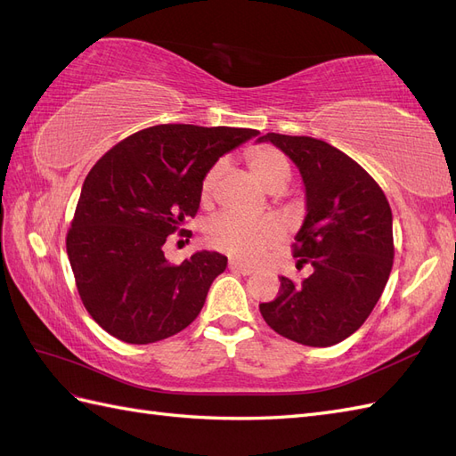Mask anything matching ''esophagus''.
Returning <instances> with one entry per match:
<instances>
[{"label": "esophagus", "mask_w": 456, "mask_h": 456, "mask_svg": "<svg viewBox=\"0 0 456 456\" xmlns=\"http://www.w3.org/2000/svg\"><path fill=\"white\" fill-rule=\"evenodd\" d=\"M232 272H236V273H241V275H251L255 270L251 268V266H247V265H241V262H236V260H232L230 262V266H228Z\"/></svg>", "instance_id": "esophagus-1"}]
</instances>
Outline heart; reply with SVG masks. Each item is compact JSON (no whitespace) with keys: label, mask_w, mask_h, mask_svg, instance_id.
I'll return each instance as SVG.
<instances>
[{"label":"heart","mask_w":456,"mask_h":456,"mask_svg":"<svg viewBox=\"0 0 456 456\" xmlns=\"http://www.w3.org/2000/svg\"><path fill=\"white\" fill-rule=\"evenodd\" d=\"M247 161L258 183L266 190L285 188L291 178V165L280 150L272 146H256L249 150ZM223 171V163L216 161L205 173L201 181V200L211 198L215 184ZM283 224L275 216H247L240 213H223L211 220L207 228V240L215 249L223 251L243 262H256L270 247L283 240Z\"/></svg>","instance_id":"1"}]
</instances>
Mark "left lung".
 I'll list each match as a JSON object with an SVG mask.
<instances>
[{"mask_svg": "<svg viewBox=\"0 0 456 456\" xmlns=\"http://www.w3.org/2000/svg\"><path fill=\"white\" fill-rule=\"evenodd\" d=\"M256 142L280 148L302 176L306 216L293 247L298 265L312 266L302 283L281 275L260 314L289 340L333 346L363 325L390 278V203L363 167L323 141L268 133Z\"/></svg>", "mask_w": 456, "mask_h": 456, "instance_id": "left-lung-1", "label": "left lung"}]
</instances>
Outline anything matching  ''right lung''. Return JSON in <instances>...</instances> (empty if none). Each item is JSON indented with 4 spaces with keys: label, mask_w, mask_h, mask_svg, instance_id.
I'll return each instance as SVG.
<instances>
[{
    "label": "right lung",
    "mask_w": 456,
    "mask_h": 456,
    "mask_svg": "<svg viewBox=\"0 0 456 456\" xmlns=\"http://www.w3.org/2000/svg\"><path fill=\"white\" fill-rule=\"evenodd\" d=\"M256 134L169 123L127 136L94 163L66 251L84 306L106 333L150 344L196 320L228 258L198 251L176 266L163 243L196 216L205 173Z\"/></svg>",
    "instance_id": "obj_1"
}]
</instances>
